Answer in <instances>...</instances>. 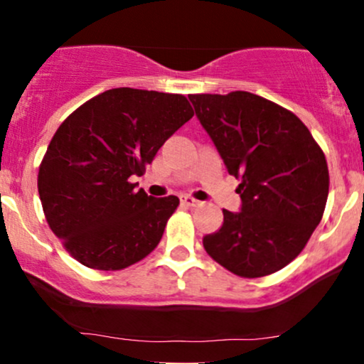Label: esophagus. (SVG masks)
I'll use <instances>...</instances> for the list:
<instances>
[{
  "label": "esophagus",
  "instance_id": "obj_1",
  "mask_svg": "<svg viewBox=\"0 0 364 364\" xmlns=\"http://www.w3.org/2000/svg\"><path fill=\"white\" fill-rule=\"evenodd\" d=\"M181 203L186 207H198L200 205L198 200L191 198V196H181Z\"/></svg>",
  "mask_w": 364,
  "mask_h": 364
}]
</instances>
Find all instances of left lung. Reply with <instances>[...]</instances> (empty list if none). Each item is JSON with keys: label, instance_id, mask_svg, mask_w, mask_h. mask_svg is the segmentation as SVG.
<instances>
[{"label": "left lung", "instance_id": "left-lung-1", "mask_svg": "<svg viewBox=\"0 0 364 364\" xmlns=\"http://www.w3.org/2000/svg\"><path fill=\"white\" fill-rule=\"evenodd\" d=\"M188 97L228 173L240 179V212L223 210V225L203 237V248L240 277L277 272L303 252L323 215V152L298 116L260 95Z\"/></svg>", "mask_w": 364, "mask_h": 364}]
</instances>
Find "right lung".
Here are the masks:
<instances>
[{
    "instance_id": "add662e5",
    "label": "right lung",
    "mask_w": 364,
    "mask_h": 364,
    "mask_svg": "<svg viewBox=\"0 0 364 364\" xmlns=\"http://www.w3.org/2000/svg\"><path fill=\"white\" fill-rule=\"evenodd\" d=\"M193 116L185 95L121 87L82 104L54 133L37 188L46 220L82 265L121 270L159 245L179 205L135 190L164 141Z\"/></svg>"
}]
</instances>
